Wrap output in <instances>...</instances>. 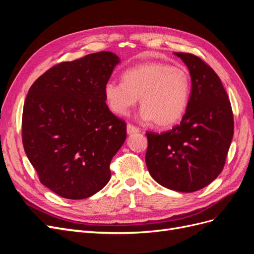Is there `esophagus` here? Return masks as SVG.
I'll use <instances>...</instances> for the list:
<instances>
[{"label": "esophagus", "instance_id": "34e87169", "mask_svg": "<svg viewBox=\"0 0 254 254\" xmlns=\"http://www.w3.org/2000/svg\"><path fill=\"white\" fill-rule=\"evenodd\" d=\"M137 132H140V129L139 128L131 125V124H128L127 125V133L128 134H134V133H137Z\"/></svg>", "mask_w": 254, "mask_h": 254}]
</instances>
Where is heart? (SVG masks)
I'll return each mask as SVG.
<instances>
[{
	"label": "heart",
	"instance_id": "heart-1",
	"mask_svg": "<svg viewBox=\"0 0 254 254\" xmlns=\"http://www.w3.org/2000/svg\"><path fill=\"white\" fill-rule=\"evenodd\" d=\"M190 94L187 70L168 64L144 63L125 70L122 81H108L104 96L109 109L125 115L140 97L141 117L159 127L177 124L186 114Z\"/></svg>",
	"mask_w": 254,
	"mask_h": 254
}]
</instances>
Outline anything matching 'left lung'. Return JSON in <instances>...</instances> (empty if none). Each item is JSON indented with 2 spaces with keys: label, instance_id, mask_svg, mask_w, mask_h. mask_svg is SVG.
<instances>
[{
  "label": "left lung",
  "instance_id": "8db88e82",
  "mask_svg": "<svg viewBox=\"0 0 254 254\" xmlns=\"http://www.w3.org/2000/svg\"><path fill=\"white\" fill-rule=\"evenodd\" d=\"M187 64L191 91L180 125L162 133L147 132L145 161L161 186L181 193L201 190L217 178L234 132L233 113L218 75L202 59L174 53Z\"/></svg>",
  "mask_w": 254,
  "mask_h": 254
}]
</instances>
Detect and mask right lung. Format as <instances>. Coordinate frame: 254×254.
I'll return each instance as SVG.
<instances>
[{
    "instance_id": "add662e5",
    "label": "right lung",
    "mask_w": 254,
    "mask_h": 254,
    "mask_svg": "<svg viewBox=\"0 0 254 254\" xmlns=\"http://www.w3.org/2000/svg\"><path fill=\"white\" fill-rule=\"evenodd\" d=\"M120 58L90 54L51 67L30 87L22 142L40 182L66 199H84L111 178L110 162L126 140V123L104 96Z\"/></svg>"
}]
</instances>
